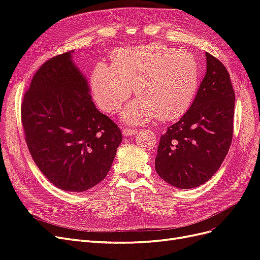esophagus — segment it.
<instances>
[{
	"label": "esophagus",
	"instance_id": "1",
	"mask_svg": "<svg viewBox=\"0 0 260 260\" xmlns=\"http://www.w3.org/2000/svg\"><path fill=\"white\" fill-rule=\"evenodd\" d=\"M136 133H137V130H135V129L123 128V130H122V135H123V137H132V136H135Z\"/></svg>",
	"mask_w": 260,
	"mask_h": 260
}]
</instances>
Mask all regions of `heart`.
<instances>
[{
	"mask_svg": "<svg viewBox=\"0 0 260 260\" xmlns=\"http://www.w3.org/2000/svg\"><path fill=\"white\" fill-rule=\"evenodd\" d=\"M200 84L199 62L190 52L161 43L119 49L111 67L99 64L91 76L93 98L102 111L115 114L130 96L121 118L129 124H142L157 116L175 120L191 107Z\"/></svg>",
	"mask_w": 260,
	"mask_h": 260,
	"instance_id": "heart-1",
	"label": "heart"
}]
</instances>
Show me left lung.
Segmentation results:
<instances>
[{"label": "left lung", "mask_w": 260, "mask_h": 260, "mask_svg": "<svg viewBox=\"0 0 260 260\" xmlns=\"http://www.w3.org/2000/svg\"><path fill=\"white\" fill-rule=\"evenodd\" d=\"M206 74L188 111L160 137L155 169L167 183L193 188L214 176L233 136L235 94L223 64L209 53Z\"/></svg>", "instance_id": "obj_1"}]
</instances>
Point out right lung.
<instances>
[{
	"label": "right lung",
	"instance_id": "add662e5",
	"mask_svg": "<svg viewBox=\"0 0 260 260\" xmlns=\"http://www.w3.org/2000/svg\"><path fill=\"white\" fill-rule=\"evenodd\" d=\"M73 53L49 59L36 73L23 96L21 121L42 174L60 190L83 192L106 177L122 136L98 111Z\"/></svg>",
	"mask_w": 260,
	"mask_h": 260
}]
</instances>
